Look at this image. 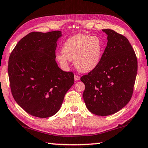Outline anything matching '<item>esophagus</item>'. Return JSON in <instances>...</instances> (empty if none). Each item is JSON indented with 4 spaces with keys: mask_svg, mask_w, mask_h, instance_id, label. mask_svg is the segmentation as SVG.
Returning <instances> with one entry per match:
<instances>
[{
    "mask_svg": "<svg viewBox=\"0 0 148 148\" xmlns=\"http://www.w3.org/2000/svg\"><path fill=\"white\" fill-rule=\"evenodd\" d=\"M79 79H80V77H79V76L77 75H75V80L76 81H79Z\"/></svg>",
    "mask_w": 148,
    "mask_h": 148,
    "instance_id": "34e87169",
    "label": "esophagus"
}]
</instances>
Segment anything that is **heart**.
Segmentation results:
<instances>
[{
  "label": "heart",
  "instance_id": "obj_1",
  "mask_svg": "<svg viewBox=\"0 0 148 148\" xmlns=\"http://www.w3.org/2000/svg\"><path fill=\"white\" fill-rule=\"evenodd\" d=\"M63 53L57 55L62 65L67 66L69 59L75 60V65L79 71L88 73L99 65L103 52V45L100 38L84 34L70 37L64 42Z\"/></svg>",
  "mask_w": 148,
  "mask_h": 148
}]
</instances>
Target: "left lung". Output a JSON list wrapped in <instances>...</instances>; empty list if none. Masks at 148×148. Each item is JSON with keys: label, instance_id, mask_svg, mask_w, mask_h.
<instances>
[{"label": "left lung", "instance_id": "1", "mask_svg": "<svg viewBox=\"0 0 148 148\" xmlns=\"http://www.w3.org/2000/svg\"><path fill=\"white\" fill-rule=\"evenodd\" d=\"M108 44L99 65L84 75L83 99L90 112L106 116L117 112L132 97L138 60L129 40L111 29H103Z\"/></svg>", "mask_w": 148, "mask_h": 148}]
</instances>
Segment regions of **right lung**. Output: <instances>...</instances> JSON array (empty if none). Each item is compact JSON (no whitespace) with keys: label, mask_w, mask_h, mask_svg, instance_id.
Wrapping results in <instances>:
<instances>
[{"label":"right lung","mask_w":148,"mask_h":148,"mask_svg":"<svg viewBox=\"0 0 148 148\" xmlns=\"http://www.w3.org/2000/svg\"><path fill=\"white\" fill-rule=\"evenodd\" d=\"M61 36L58 31L31 32L21 38L10 55L8 73L12 97L35 117L55 115L74 83L73 73L63 71L55 61L57 40Z\"/></svg>","instance_id":"obj_1"}]
</instances>
